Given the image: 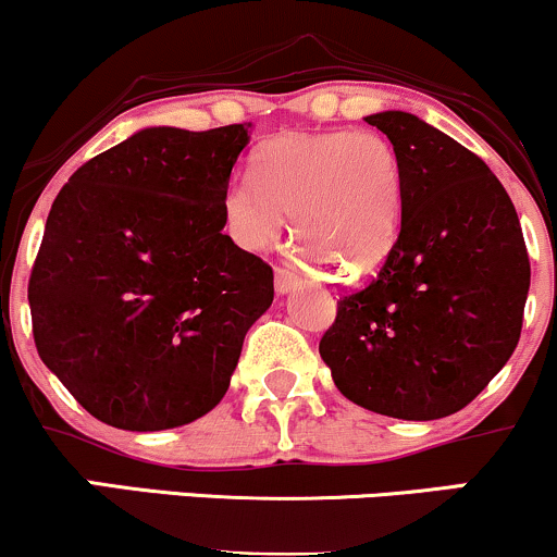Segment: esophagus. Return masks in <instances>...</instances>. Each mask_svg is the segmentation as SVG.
<instances>
[{
    "label": "esophagus",
    "mask_w": 557,
    "mask_h": 557,
    "mask_svg": "<svg viewBox=\"0 0 557 557\" xmlns=\"http://www.w3.org/2000/svg\"><path fill=\"white\" fill-rule=\"evenodd\" d=\"M298 285H300L298 272L285 270V267H280V270L274 272V287H277V293H290V290H296Z\"/></svg>",
    "instance_id": "34e87169"
}]
</instances>
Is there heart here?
<instances>
[{
	"label": "heart",
	"mask_w": 557,
	"mask_h": 557,
	"mask_svg": "<svg viewBox=\"0 0 557 557\" xmlns=\"http://www.w3.org/2000/svg\"><path fill=\"white\" fill-rule=\"evenodd\" d=\"M403 170L372 131L285 133L253 157L251 177L222 194V220L238 246H270L290 212L300 240L361 272L385 257L400 225Z\"/></svg>",
	"instance_id": "heart-1"
}]
</instances>
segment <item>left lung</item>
<instances>
[{
  "mask_svg": "<svg viewBox=\"0 0 557 557\" xmlns=\"http://www.w3.org/2000/svg\"><path fill=\"white\" fill-rule=\"evenodd\" d=\"M367 123L400 159V227L374 277L337 300L319 354L361 408L443 419L469 406L519 345L527 243L513 201L474 151L417 114Z\"/></svg>",
  "mask_w": 557,
  "mask_h": 557,
  "instance_id": "1",
  "label": "left lung"
}]
</instances>
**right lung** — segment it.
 Listing matches in <instances>:
<instances>
[{"instance_id":"add662e5","label":"right lung","mask_w":557,"mask_h":557,"mask_svg":"<svg viewBox=\"0 0 557 557\" xmlns=\"http://www.w3.org/2000/svg\"><path fill=\"white\" fill-rule=\"evenodd\" d=\"M248 127H146L54 198L28 280L34 341L104 424L159 432L212 411L272 306V267L222 233Z\"/></svg>"}]
</instances>
